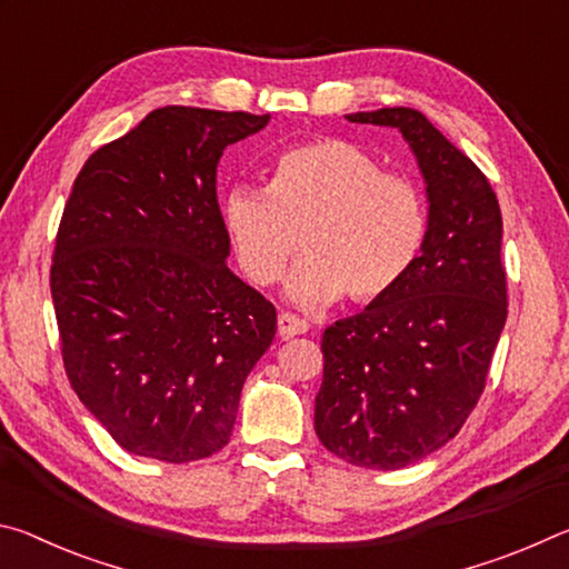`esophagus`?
<instances>
[{
    "label": "esophagus",
    "mask_w": 569,
    "mask_h": 569,
    "mask_svg": "<svg viewBox=\"0 0 569 569\" xmlns=\"http://www.w3.org/2000/svg\"><path fill=\"white\" fill-rule=\"evenodd\" d=\"M308 331V323L303 319H298L293 313H278V333L283 336V339H291V336H301Z\"/></svg>",
    "instance_id": "34e87169"
}]
</instances>
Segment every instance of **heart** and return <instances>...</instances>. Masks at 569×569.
Instances as JSON below:
<instances>
[{"instance_id": "b5f03b06", "label": "heart", "mask_w": 569, "mask_h": 569, "mask_svg": "<svg viewBox=\"0 0 569 569\" xmlns=\"http://www.w3.org/2000/svg\"><path fill=\"white\" fill-rule=\"evenodd\" d=\"M223 226L256 286L278 281L301 243L286 296L311 308L343 293L353 303L389 296L419 261L429 213L413 180L351 142L316 140L278 152L268 188L230 190Z\"/></svg>"}]
</instances>
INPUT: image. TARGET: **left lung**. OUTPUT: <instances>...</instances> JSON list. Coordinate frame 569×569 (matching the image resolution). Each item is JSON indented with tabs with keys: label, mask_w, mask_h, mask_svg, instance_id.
<instances>
[{
	"label": "left lung",
	"mask_w": 569,
	"mask_h": 569,
	"mask_svg": "<svg viewBox=\"0 0 569 569\" xmlns=\"http://www.w3.org/2000/svg\"><path fill=\"white\" fill-rule=\"evenodd\" d=\"M349 122L397 128L427 182L429 230L401 286L323 331L313 427L366 469H403L457 437L485 391L507 321L502 213L475 162L419 110Z\"/></svg>",
	"instance_id": "1"
}]
</instances>
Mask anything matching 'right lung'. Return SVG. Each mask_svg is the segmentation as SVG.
Segmentation results:
<instances>
[{"mask_svg":"<svg viewBox=\"0 0 569 569\" xmlns=\"http://www.w3.org/2000/svg\"><path fill=\"white\" fill-rule=\"evenodd\" d=\"M271 114L152 110L92 152L67 200L50 288L67 379L118 445L186 465L223 449L276 308L228 268L216 172Z\"/></svg>","mask_w":569,"mask_h":569,"instance_id":"right-lung-1","label":"right lung"}]
</instances>
